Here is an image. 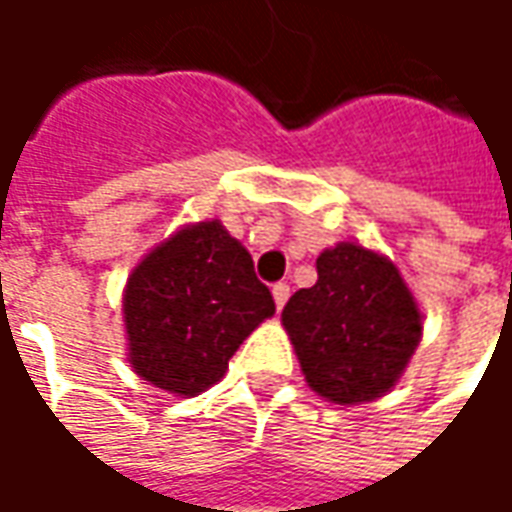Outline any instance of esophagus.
<instances>
[{
  "label": "esophagus",
  "mask_w": 512,
  "mask_h": 512,
  "mask_svg": "<svg viewBox=\"0 0 512 512\" xmlns=\"http://www.w3.org/2000/svg\"><path fill=\"white\" fill-rule=\"evenodd\" d=\"M273 298H276L278 309H284V303H287V298H290V284H284V281L273 284Z\"/></svg>",
  "instance_id": "obj_1"
}]
</instances>
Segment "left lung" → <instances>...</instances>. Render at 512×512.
Returning a JSON list of instances; mask_svg holds the SVG:
<instances>
[{
  "instance_id": "left-lung-1",
  "label": "left lung",
  "mask_w": 512,
  "mask_h": 512,
  "mask_svg": "<svg viewBox=\"0 0 512 512\" xmlns=\"http://www.w3.org/2000/svg\"><path fill=\"white\" fill-rule=\"evenodd\" d=\"M309 387L334 404L387 393L421 340V312L384 256L354 242L317 256V284L284 312Z\"/></svg>"
}]
</instances>
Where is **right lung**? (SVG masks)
<instances>
[{"label": "right lung", "instance_id": "1", "mask_svg": "<svg viewBox=\"0 0 512 512\" xmlns=\"http://www.w3.org/2000/svg\"><path fill=\"white\" fill-rule=\"evenodd\" d=\"M273 315L276 301L248 250L217 220L189 225L128 278L130 365L161 390L197 396L220 382L242 340Z\"/></svg>", "mask_w": 512, "mask_h": 512}]
</instances>
